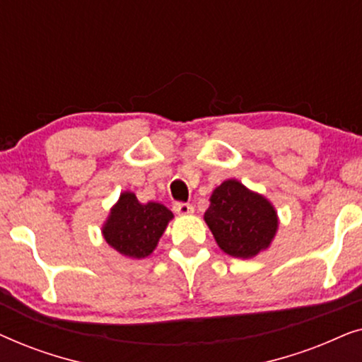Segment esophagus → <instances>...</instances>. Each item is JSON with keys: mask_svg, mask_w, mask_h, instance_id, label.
<instances>
[{"mask_svg": "<svg viewBox=\"0 0 362 362\" xmlns=\"http://www.w3.org/2000/svg\"><path fill=\"white\" fill-rule=\"evenodd\" d=\"M173 209H175V212H177V214H181V216H187V214H192V212H194V207H192L189 202H176Z\"/></svg>", "mask_w": 362, "mask_h": 362, "instance_id": "obj_1", "label": "esophagus"}]
</instances>
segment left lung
I'll use <instances>...</instances> for the list:
<instances>
[{
    "instance_id": "left-lung-1",
    "label": "left lung",
    "mask_w": 362,
    "mask_h": 362,
    "mask_svg": "<svg viewBox=\"0 0 362 362\" xmlns=\"http://www.w3.org/2000/svg\"><path fill=\"white\" fill-rule=\"evenodd\" d=\"M204 221L226 254L252 259L270 245L279 229L275 207L237 180H227L211 194Z\"/></svg>"
}]
</instances>
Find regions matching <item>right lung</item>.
I'll return each instance as SVG.
<instances>
[{"instance_id": "obj_1", "label": "right lung", "mask_w": 362, "mask_h": 362, "mask_svg": "<svg viewBox=\"0 0 362 362\" xmlns=\"http://www.w3.org/2000/svg\"><path fill=\"white\" fill-rule=\"evenodd\" d=\"M173 212L160 202L141 204L130 191L120 194L102 227L107 244L130 259H145L156 249Z\"/></svg>"}]
</instances>
